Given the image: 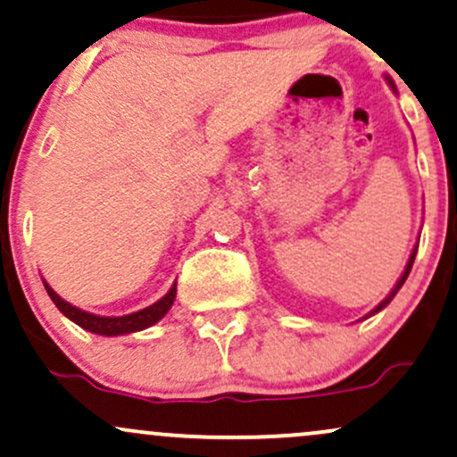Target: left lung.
<instances>
[{
  "instance_id": "left-lung-1",
  "label": "left lung",
  "mask_w": 457,
  "mask_h": 457,
  "mask_svg": "<svg viewBox=\"0 0 457 457\" xmlns=\"http://www.w3.org/2000/svg\"><path fill=\"white\" fill-rule=\"evenodd\" d=\"M386 81H389V86L393 87V81H391V79H386ZM414 255H417V246H414V249H412V253H411V260H408V264H406V270H403V275L400 277V281H397V283H395V287H393V290H391V295H389V296H386V298H385V301H382V303H380V305H378V307H376V309H374V312H371V313H370V316H374V313H376V312H380V309H382V307H386V305H389V303L393 301V296H395V295H397V290H400V287L403 286V281H406L408 272H411V269H412V262H414Z\"/></svg>"
}]
</instances>
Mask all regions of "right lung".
<instances>
[{"mask_svg":"<svg viewBox=\"0 0 457 457\" xmlns=\"http://www.w3.org/2000/svg\"><path fill=\"white\" fill-rule=\"evenodd\" d=\"M45 290H46V295L51 296V301L55 303V307L60 309V312L64 313L68 320H72V322L79 324L81 328L90 330V333L107 335V337H113V335L135 333V330H144V328L152 327V324L159 322V320L165 316L167 312H170L171 305H174V298H176V283H174V286H171V290L167 292L161 301H156L154 305L141 309V312L129 313V316L104 318V316H94V313H87V312H83V309L66 303L64 298H60L55 295L54 287H51L46 281H45Z\"/></svg>","mask_w":457,"mask_h":457,"instance_id":"obj_1","label":"right lung"}]
</instances>
